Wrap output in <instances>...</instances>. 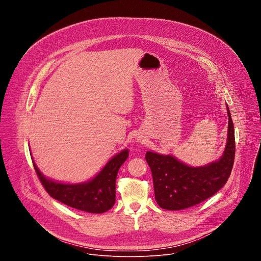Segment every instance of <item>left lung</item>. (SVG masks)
<instances>
[{
    "instance_id": "left-lung-1",
    "label": "left lung",
    "mask_w": 261,
    "mask_h": 261,
    "mask_svg": "<svg viewBox=\"0 0 261 261\" xmlns=\"http://www.w3.org/2000/svg\"><path fill=\"white\" fill-rule=\"evenodd\" d=\"M228 136L222 157L205 166L191 167L170 155L146 152L145 160L151 168L155 199L160 207L178 211L196 205L217 193L226 184L231 173L236 140L230 111Z\"/></svg>"
}]
</instances>
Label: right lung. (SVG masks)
Here are the masks:
<instances>
[{
	"instance_id": "obj_1",
	"label": "right lung",
	"mask_w": 261,
	"mask_h": 261,
	"mask_svg": "<svg viewBox=\"0 0 261 261\" xmlns=\"http://www.w3.org/2000/svg\"><path fill=\"white\" fill-rule=\"evenodd\" d=\"M129 156L124 150L104 166L91 180L83 184H62L46 178L33 162L34 168L46 192L60 202L80 211L101 214L116 202V179L122 164Z\"/></svg>"
}]
</instances>
